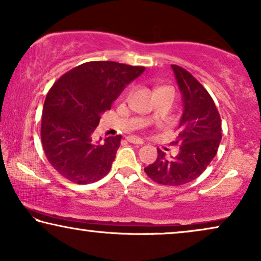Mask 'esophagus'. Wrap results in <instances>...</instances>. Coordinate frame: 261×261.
Wrapping results in <instances>:
<instances>
[{
	"mask_svg": "<svg viewBox=\"0 0 261 261\" xmlns=\"http://www.w3.org/2000/svg\"><path fill=\"white\" fill-rule=\"evenodd\" d=\"M127 142H130V143H134V144H140V145H142V144L144 143L143 140H141V138L135 137V136H128L127 137Z\"/></svg>",
	"mask_w": 261,
	"mask_h": 261,
	"instance_id": "obj_1",
	"label": "esophagus"
}]
</instances>
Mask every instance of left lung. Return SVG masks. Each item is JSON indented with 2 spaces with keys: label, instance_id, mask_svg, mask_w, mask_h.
<instances>
[{
  "label": "left lung",
  "instance_id": "8db88e82",
  "mask_svg": "<svg viewBox=\"0 0 261 261\" xmlns=\"http://www.w3.org/2000/svg\"><path fill=\"white\" fill-rule=\"evenodd\" d=\"M182 99L179 134L173 144L179 154L167 160L158 149L156 161L144 172L161 185L180 186L191 182L206 169L217 154L222 138L221 117L207 90L185 69L172 65Z\"/></svg>",
  "mask_w": 261,
  "mask_h": 261
}]
</instances>
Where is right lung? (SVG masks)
I'll use <instances>...</instances> for the list:
<instances>
[{"instance_id":"right-lung-1","label":"right lung","mask_w":261,"mask_h":261,"mask_svg":"<svg viewBox=\"0 0 261 261\" xmlns=\"http://www.w3.org/2000/svg\"><path fill=\"white\" fill-rule=\"evenodd\" d=\"M144 70L111 61L87 62L51 87L41 116V143L62 176L83 185L109 174L121 136L95 142L93 134L102 113Z\"/></svg>"}]
</instances>
